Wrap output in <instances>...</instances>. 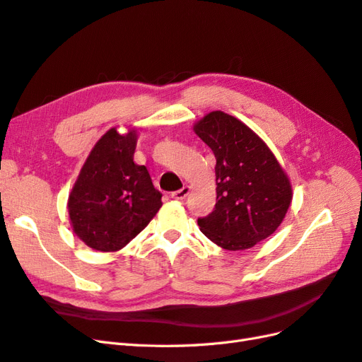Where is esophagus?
Listing matches in <instances>:
<instances>
[{
    "instance_id": "34e87169",
    "label": "esophagus",
    "mask_w": 362,
    "mask_h": 362,
    "mask_svg": "<svg viewBox=\"0 0 362 362\" xmlns=\"http://www.w3.org/2000/svg\"><path fill=\"white\" fill-rule=\"evenodd\" d=\"M189 194V186H183L182 189H179V191H174L173 194H171V197L174 198V200H183V198Z\"/></svg>"
}]
</instances>
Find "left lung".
Instances as JSON below:
<instances>
[{"label":"left lung","instance_id":"8db88e82","mask_svg":"<svg viewBox=\"0 0 362 362\" xmlns=\"http://www.w3.org/2000/svg\"><path fill=\"white\" fill-rule=\"evenodd\" d=\"M194 132L216 159V204L198 218L200 230L227 251L252 248L283 223L293 197L290 179L263 139L230 114H206Z\"/></svg>","mask_w":362,"mask_h":362}]
</instances>
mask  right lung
<instances>
[{
  "instance_id": "1",
  "label": "right lung",
  "mask_w": 362,
  "mask_h": 362,
  "mask_svg": "<svg viewBox=\"0 0 362 362\" xmlns=\"http://www.w3.org/2000/svg\"><path fill=\"white\" fill-rule=\"evenodd\" d=\"M136 131L117 127L91 148L67 200L75 235L102 252L119 251L141 233L162 206L144 165L134 162Z\"/></svg>"
}]
</instances>
